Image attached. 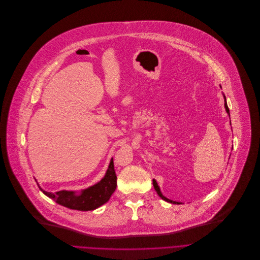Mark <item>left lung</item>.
Returning <instances> with one entry per match:
<instances>
[{
    "label": "left lung",
    "instance_id": "obj_1",
    "mask_svg": "<svg viewBox=\"0 0 260 260\" xmlns=\"http://www.w3.org/2000/svg\"><path fill=\"white\" fill-rule=\"evenodd\" d=\"M221 87V86H220ZM223 97H224V107H225V111H226V113L230 115V110H229V107H228V103H226V100H225V96L223 95ZM152 184H153V187H154V189H155V191H157V193L160 196V198H162L164 201H166V202H168V203H172V204H180V203H178V202H175V201H172V200H169L168 198H166V197H164L163 194H162V192H161V190H160V187H159V185H158V183H157V181H155L154 179H152Z\"/></svg>",
    "mask_w": 260,
    "mask_h": 260
}]
</instances>
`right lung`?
I'll use <instances>...</instances> for the list:
<instances>
[{"label":"right lung","mask_w":260,"mask_h":260,"mask_svg":"<svg viewBox=\"0 0 260 260\" xmlns=\"http://www.w3.org/2000/svg\"><path fill=\"white\" fill-rule=\"evenodd\" d=\"M116 187L117 175L115 172L114 160L112 159L105 177L96 184L83 189L79 194L76 191L71 190H60L55 193H52L45 191L41 187L40 189L47 197L54 200L57 204L67 207V208L80 211H90L106 204L116 190Z\"/></svg>","instance_id":"right-lung-1"}]
</instances>
